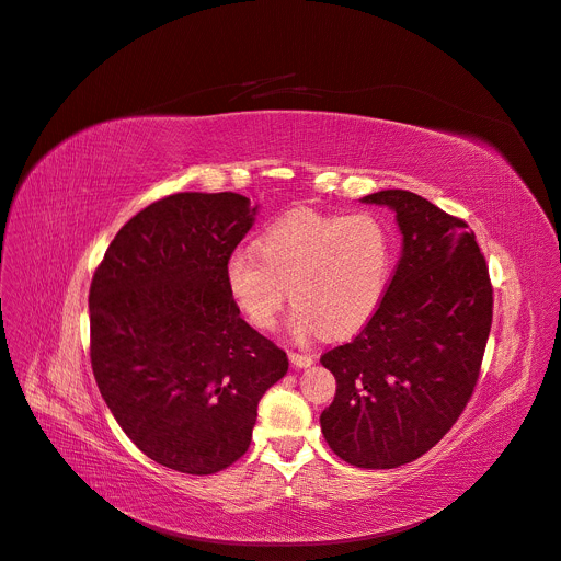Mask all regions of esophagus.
Masks as SVG:
<instances>
[{
  "instance_id": "obj_1",
  "label": "esophagus",
  "mask_w": 561,
  "mask_h": 561,
  "mask_svg": "<svg viewBox=\"0 0 561 561\" xmlns=\"http://www.w3.org/2000/svg\"><path fill=\"white\" fill-rule=\"evenodd\" d=\"M288 359H290V364L296 366V368H309L313 364L311 355H300V352H290Z\"/></svg>"
}]
</instances>
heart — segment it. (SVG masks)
<instances>
[{"label": "heart", "mask_w": 561, "mask_h": 561, "mask_svg": "<svg viewBox=\"0 0 561 561\" xmlns=\"http://www.w3.org/2000/svg\"><path fill=\"white\" fill-rule=\"evenodd\" d=\"M259 251L239 248L227 256L229 296L254 328L268 330L290 288L296 336L320 328L332 336L362 330L385 298L393 263L391 231L366 211L288 214L261 233Z\"/></svg>", "instance_id": "b5f03b06"}]
</instances>
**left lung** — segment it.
<instances>
[{
    "label": "left lung",
    "mask_w": 561,
    "mask_h": 561,
    "mask_svg": "<svg viewBox=\"0 0 561 561\" xmlns=\"http://www.w3.org/2000/svg\"><path fill=\"white\" fill-rule=\"evenodd\" d=\"M402 233L393 279L366 328L320 357L336 377L320 414L330 448L359 468H398L455 425L478 385L493 296L476 233L430 199L377 191Z\"/></svg>",
    "instance_id": "obj_1"
}]
</instances>
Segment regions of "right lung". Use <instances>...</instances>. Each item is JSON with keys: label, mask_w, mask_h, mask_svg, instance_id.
<instances>
[{"label": "right lung", "mask_w": 561, "mask_h": 561, "mask_svg": "<svg viewBox=\"0 0 561 561\" xmlns=\"http://www.w3.org/2000/svg\"><path fill=\"white\" fill-rule=\"evenodd\" d=\"M256 211L239 193L168 195L115 233L91 284L100 393L136 448L180 473L243 457L261 396L288 370L225 284Z\"/></svg>", "instance_id": "add662e5"}]
</instances>
